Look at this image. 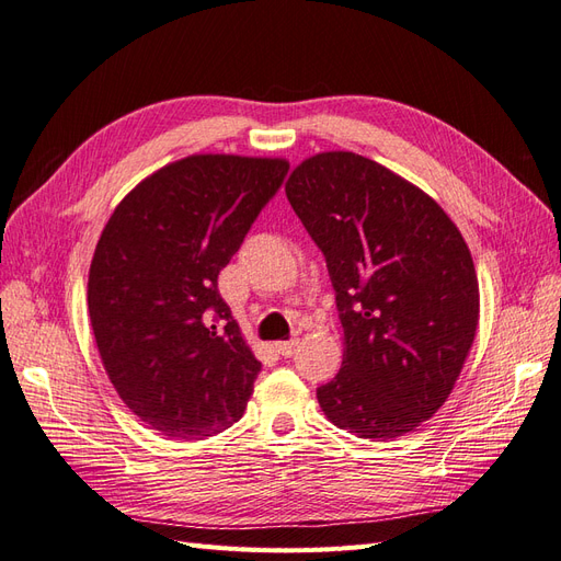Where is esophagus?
Listing matches in <instances>:
<instances>
[{
    "label": "esophagus",
    "instance_id": "1",
    "mask_svg": "<svg viewBox=\"0 0 561 561\" xmlns=\"http://www.w3.org/2000/svg\"><path fill=\"white\" fill-rule=\"evenodd\" d=\"M296 348H298V339H291V341H279V343H275V351H277L279 355H284V357H291V355L296 353Z\"/></svg>",
    "mask_w": 561,
    "mask_h": 561
}]
</instances>
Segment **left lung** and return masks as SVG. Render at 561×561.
I'll use <instances>...</instances> for the list:
<instances>
[{"instance_id": "obj_1", "label": "left lung", "mask_w": 561, "mask_h": 561, "mask_svg": "<svg viewBox=\"0 0 561 561\" xmlns=\"http://www.w3.org/2000/svg\"><path fill=\"white\" fill-rule=\"evenodd\" d=\"M286 198L327 257L343 324L324 417L357 438L393 440L443 408L479 327L467 241L434 198L353 151L300 161Z\"/></svg>"}]
</instances>
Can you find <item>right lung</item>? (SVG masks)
<instances>
[{"label": "right lung", "instance_id": "right-lung-1", "mask_svg": "<svg viewBox=\"0 0 561 561\" xmlns=\"http://www.w3.org/2000/svg\"><path fill=\"white\" fill-rule=\"evenodd\" d=\"M286 158L192 153L144 178L113 210L90 265L99 357L133 414L201 440L241 420L261 360L218 294Z\"/></svg>", "mask_w": 561, "mask_h": 561}]
</instances>
